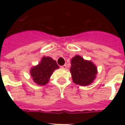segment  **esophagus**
Segmentation results:
<instances>
[{
  "label": "esophagus",
  "mask_w": 125,
  "mask_h": 125,
  "mask_svg": "<svg viewBox=\"0 0 125 125\" xmlns=\"http://www.w3.org/2000/svg\"><path fill=\"white\" fill-rule=\"evenodd\" d=\"M61 68L62 69H66V64L63 65V66H61Z\"/></svg>",
  "instance_id": "1"
}]
</instances>
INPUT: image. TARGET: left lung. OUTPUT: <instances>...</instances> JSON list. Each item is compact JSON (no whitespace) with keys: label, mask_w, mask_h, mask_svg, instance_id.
I'll list each match as a JSON object with an SVG mask.
<instances>
[{"label":"left lung","mask_w":125,"mask_h":125,"mask_svg":"<svg viewBox=\"0 0 125 125\" xmlns=\"http://www.w3.org/2000/svg\"><path fill=\"white\" fill-rule=\"evenodd\" d=\"M71 73L75 84L87 86L95 79L97 68L91 61L84 60L79 56H76L71 59Z\"/></svg>","instance_id":"1"}]
</instances>
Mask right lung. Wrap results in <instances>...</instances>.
<instances>
[{"mask_svg":"<svg viewBox=\"0 0 125 125\" xmlns=\"http://www.w3.org/2000/svg\"><path fill=\"white\" fill-rule=\"evenodd\" d=\"M59 67L56 61L49 57H43L41 62L31 70L33 81L40 85H45L49 81V78L55 69Z\"/></svg>","mask_w":125,"mask_h":125,"instance_id":"add662e5","label":"right lung"}]
</instances>
